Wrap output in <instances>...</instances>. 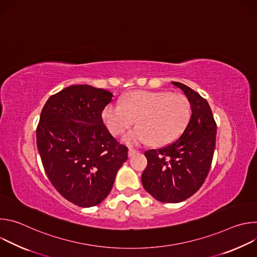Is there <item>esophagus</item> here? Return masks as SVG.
Masks as SVG:
<instances>
[{
    "mask_svg": "<svg viewBox=\"0 0 257 257\" xmlns=\"http://www.w3.org/2000/svg\"><path fill=\"white\" fill-rule=\"evenodd\" d=\"M136 154H137V151H135V150H133V149H129V151H128V156H129V158L135 156Z\"/></svg>",
    "mask_w": 257,
    "mask_h": 257,
    "instance_id": "esophagus-1",
    "label": "esophagus"
}]
</instances>
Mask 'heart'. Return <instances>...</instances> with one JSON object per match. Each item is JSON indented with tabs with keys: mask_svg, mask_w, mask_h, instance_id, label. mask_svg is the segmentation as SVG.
I'll return each instance as SVG.
<instances>
[{
	"mask_svg": "<svg viewBox=\"0 0 257 257\" xmlns=\"http://www.w3.org/2000/svg\"><path fill=\"white\" fill-rule=\"evenodd\" d=\"M191 117L188 98L169 91L139 90L129 93L122 103H109L102 112L103 122L113 135H121L135 121L124 141L130 145L153 141L165 145L177 139L187 127Z\"/></svg>",
	"mask_w": 257,
	"mask_h": 257,
	"instance_id": "obj_1",
	"label": "heart"
}]
</instances>
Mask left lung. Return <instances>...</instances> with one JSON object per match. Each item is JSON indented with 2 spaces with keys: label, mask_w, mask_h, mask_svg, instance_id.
<instances>
[{
  "label": "left lung",
  "mask_w": 257,
  "mask_h": 257,
  "mask_svg": "<svg viewBox=\"0 0 257 257\" xmlns=\"http://www.w3.org/2000/svg\"><path fill=\"white\" fill-rule=\"evenodd\" d=\"M172 83L187 96L191 117L177 140L144 153L148 167L141 176L144 189L165 203L185 200L202 186L211 167L216 135V124L206 99L185 84Z\"/></svg>",
  "instance_id": "obj_1"
}]
</instances>
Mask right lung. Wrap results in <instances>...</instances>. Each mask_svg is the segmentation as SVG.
I'll return each mask as SVG.
<instances>
[{
    "label": "right lung",
    "instance_id": "add662e5",
    "mask_svg": "<svg viewBox=\"0 0 257 257\" xmlns=\"http://www.w3.org/2000/svg\"><path fill=\"white\" fill-rule=\"evenodd\" d=\"M113 94L93 86L71 85L46 102L36 128V144L56 190L81 207L99 204L112 190L127 146L103 124L101 113Z\"/></svg>",
    "mask_w": 257,
    "mask_h": 257
}]
</instances>
